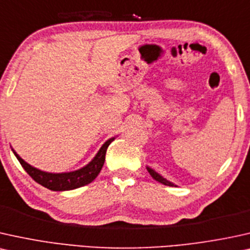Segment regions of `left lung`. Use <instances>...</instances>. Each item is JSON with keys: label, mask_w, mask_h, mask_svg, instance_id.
I'll list each match as a JSON object with an SVG mask.
<instances>
[{"label": "left lung", "mask_w": 250, "mask_h": 250, "mask_svg": "<svg viewBox=\"0 0 250 250\" xmlns=\"http://www.w3.org/2000/svg\"><path fill=\"white\" fill-rule=\"evenodd\" d=\"M147 170H148V173H150V175L152 176V178H153L154 180H156V181L163 183V185H165V186H170V187H172V186H174L172 182L167 181L166 179H164L162 175L158 174L157 172H154V170H153L152 168H150V167H147Z\"/></svg>", "instance_id": "obj_1"}]
</instances>
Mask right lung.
Here are the masks:
<instances>
[{
    "label": "right lung",
    "mask_w": 250,
    "mask_h": 250,
    "mask_svg": "<svg viewBox=\"0 0 250 250\" xmlns=\"http://www.w3.org/2000/svg\"><path fill=\"white\" fill-rule=\"evenodd\" d=\"M114 141V138H110L106 142L105 144L100 147V150L98 151L96 157L93 158L92 162L87 164L86 166L83 168L75 170V172H69V173H47L42 172V170L37 169L28 165L27 163H25L21 158L18 156L17 153H14L17 157L18 162L21 163V165L23 166V168L26 170L28 175L32 178L34 181L39 183V185L43 186L47 189L54 191H63V190H72V189L83 187L85 185H88L97 178L98 174L102 170L104 163H105V156L106 151L108 145Z\"/></svg>",
    "instance_id": "obj_1"
}]
</instances>
